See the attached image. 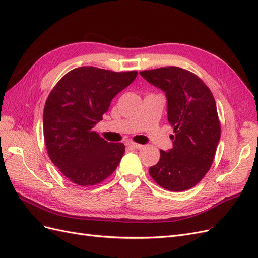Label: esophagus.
<instances>
[{
  "mask_svg": "<svg viewBox=\"0 0 258 258\" xmlns=\"http://www.w3.org/2000/svg\"><path fill=\"white\" fill-rule=\"evenodd\" d=\"M126 145L130 148H137V150H139V148H142L143 145L141 144H138V143H135V142H131V141H128L126 142Z\"/></svg>",
  "mask_w": 258,
  "mask_h": 258,
  "instance_id": "1",
  "label": "esophagus"
}]
</instances>
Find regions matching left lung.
Here are the masks:
<instances>
[{"label": "left lung", "mask_w": 258, "mask_h": 258, "mask_svg": "<svg viewBox=\"0 0 258 258\" xmlns=\"http://www.w3.org/2000/svg\"><path fill=\"white\" fill-rule=\"evenodd\" d=\"M165 91L168 120L173 127V147L160 151V159L148 169L154 181L171 191L198 184L212 165L221 139V124L212 92L197 75L177 67L140 72Z\"/></svg>", "instance_id": "8db88e82"}]
</instances>
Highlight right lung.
Segmentation results:
<instances>
[{"instance_id": "add662e5", "label": "right lung", "mask_w": 258, "mask_h": 258, "mask_svg": "<svg viewBox=\"0 0 258 258\" xmlns=\"http://www.w3.org/2000/svg\"><path fill=\"white\" fill-rule=\"evenodd\" d=\"M137 75L81 67L67 73L49 93L43 115L45 144L53 165L71 182L96 185L118 166L123 143H108L93 127Z\"/></svg>"}]
</instances>
